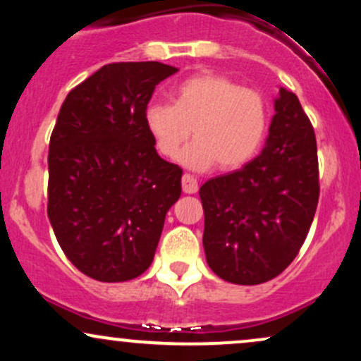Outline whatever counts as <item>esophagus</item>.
<instances>
[{"instance_id":"obj_1","label":"esophagus","mask_w":361,"mask_h":361,"mask_svg":"<svg viewBox=\"0 0 361 361\" xmlns=\"http://www.w3.org/2000/svg\"><path fill=\"white\" fill-rule=\"evenodd\" d=\"M181 186H183L185 193H197L198 192V181L195 180L192 175L185 173L183 178H181Z\"/></svg>"}]
</instances>
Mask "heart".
I'll use <instances>...</instances> for the list:
<instances>
[{"label":"heart","instance_id":"obj_1","mask_svg":"<svg viewBox=\"0 0 361 361\" xmlns=\"http://www.w3.org/2000/svg\"><path fill=\"white\" fill-rule=\"evenodd\" d=\"M270 110L259 91L215 73H198L178 82L173 103H149L144 126L161 156L173 159L190 135L197 139L180 161L204 171L219 163L233 171L250 163L263 144Z\"/></svg>","mask_w":361,"mask_h":361}]
</instances>
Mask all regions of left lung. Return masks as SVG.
Wrapping results in <instances>:
<instances>
[{
  "instance_id": "1",
  "label": "left lung",
  "mask_w": 361,
  "mask_h": 361,
  "mask_svg": "<svg viewBox=\"0 0 361 361\" xmlns=\"http://www.w3.org/2000/svg\"><path fill=\"white\" fill-rule=\"evenodd\" d=\"M209 267L222 280L258 285L299 255L319 200L317 146L299 98L280 88L267 144L241 169L200 186Z\"/></svg>"
}]
</instances>
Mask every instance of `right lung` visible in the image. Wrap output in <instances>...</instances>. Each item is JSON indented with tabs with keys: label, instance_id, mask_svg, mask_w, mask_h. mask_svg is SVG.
Masks as SVG:
<instances>
[{
	"label": "right lung",
	"instance_id": "obj_1",
	"mask_svg": "<svg viewBox=\"0 0 361 361\" xmlns=\"http://www.w3.org/2000/svg\"><path fill=\"white\" fill-rule=\"evenodd\" d=\"M176 71L114 62L62 103L49 144L47 215L61 250L90 279L132 280L154 259L183 171L156 152L144 111Z\"/></svg>",
	"mask_w": 361,
	"mask_h": 361
}]
</instances>
